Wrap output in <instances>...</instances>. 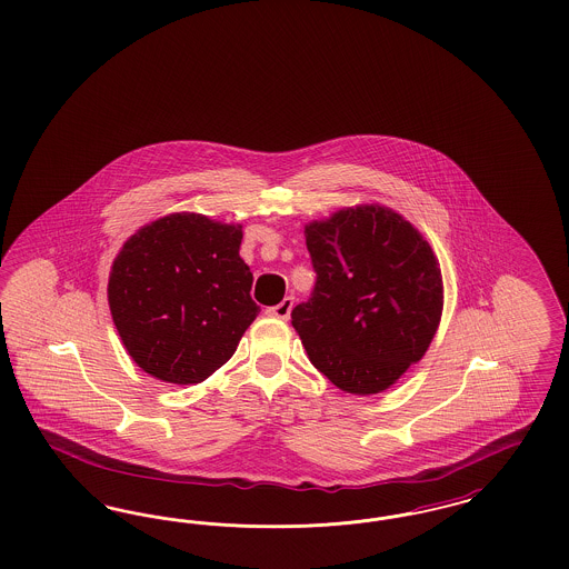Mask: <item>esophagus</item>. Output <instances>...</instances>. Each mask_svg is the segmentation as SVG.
<instances>
[{"label":"esophagus","instance_id":"esophagus-1","mask_svg":"<svg viewBox=\"0 0 569 569\" xmlns=\"http://www.w3.org/2000/svg\"><path fill=\"white\" fill-rule=\"evenodd\" d=\"M292 307H295V298H292V296H286V298L279 302V305L269 307V309H267V313H269L271 318L290 319Z\"/></svg>","mask_w":569,"mask_h":569}]
</instances>
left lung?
Returning <instances> with one entry per match:
<instances>
[{
    "label": "left lung",
    "mask_w": 569,
    "mask_h": 569,
    "mask_svg": "<svg viewBox=\"0 0 569 569\" xmlns=\"http://www.w3.org/2000/svg\"><path fill=\"white\" fill-rule=\"evenodd\" d=\"M316 288L292 326L311 365L356 396L393 386L428 351L442 316V274L421 232L381 204L305 227Z\"/></svg>",
    "instance_id": "1"
}]
</instances>
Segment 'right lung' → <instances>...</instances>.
<instances>
[{"label": "right lung", "mask_w": 569, "mask_h": 569, "mask_svg": "<svg viewBox=\"0 0 569 569\" xmlns=\"http://www.w3.org/2000/svg\"><path fill=\"white\" fill-rule=\"evenodd\" d=\"M243 232L201 213H171L139 228L116 256L108 300L116 330L141 370L176 386L227 365L260 313Z\"/></svg>", "instance_id": "add662e5"}]
</instances>
